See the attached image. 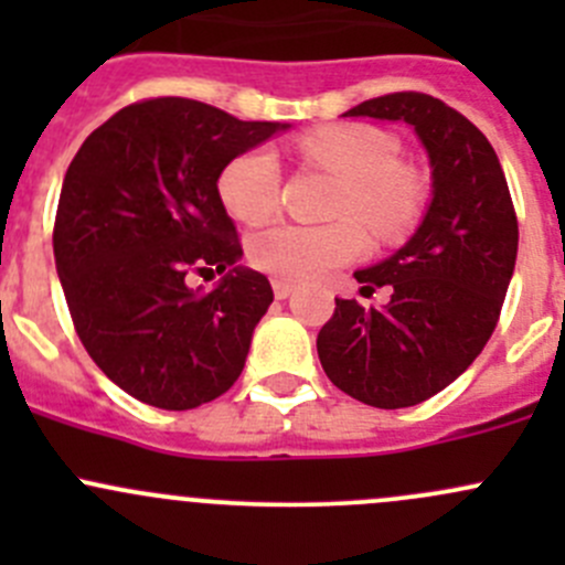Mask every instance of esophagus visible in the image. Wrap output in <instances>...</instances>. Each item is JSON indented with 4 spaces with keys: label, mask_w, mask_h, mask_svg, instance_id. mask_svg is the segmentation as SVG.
Listing matches in <instances>:
<instances>
[{
    "label": "esophagus",
    "mask_w": 565,
    "mask_h": 565,
    "mask_svg": "<svg viewBox=\"0 0 565 565\" xmlns=\"http://www.w3.org/2000/svg\"><path fill=\"white\" fill-rule=\"evenodd\" d=\"M295 292V284L287 281V278H273V295H276L278 300H287L289 295Z\"/></svg>",
    "instance_id": "obj_1"
}]
</instances>
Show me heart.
I'll return each mask as SVG.
<instances>
[{
  "label": "heart",
  "instance_id": "obj_1",
  "mask_svg": "<svg viewBox=\"0 0 565 565\" xmlns=\"http://www.w3.org/2000/svg\"><path fill=\"white\" fill-rule=\"evenodd\" d=\"M298 150L306 161L330 169L344 180L335 224H295L278 221L256 232L250 262L259 270L287 281H317L341 265H350L366 248L361 224L380 241H396L426 204V177L398 161L402 147L388 130L369 122H339L300 136ZM221 199L235 218L256 224L278 207L281 169L267 147L241 152L226 163L218 180Z\"/></svg>",
  "mask_w": 565,
  "mask_h": 565
}]
</instances>
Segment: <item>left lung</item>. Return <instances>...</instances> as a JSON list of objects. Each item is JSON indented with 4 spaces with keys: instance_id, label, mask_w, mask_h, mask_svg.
I'll return each instance as SVG.
<instances>
[{
    "instance_id": "left-lung-1",
    "label": "left lung",
    "mask_w": 565,
    "mask_h": 565,
    "mask_svg": "<svg viewBox=\"0 0 565 565\" xmlns=\"http://www.w3.org/2000/svg\"><path fill=\"white\" fill-rule=\"evenodd\" d=\"M344 117L404 119L429 152L424 224L380 265L358 270L361 295L391 287L385 309L335 298L317 335L330 383L380 409L413 407L440 393L481 355L514 276V202L487 136L424 93L363 100Z\"/></svg>"
}]
</instances>
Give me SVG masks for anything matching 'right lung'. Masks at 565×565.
Returning <instances> with one entry per match:
<instances>
[{
  "instance_id": "add662e5",
  "label": "right lung",
  "mask_w": 565,
  "mask_h": 565,
  "mask_svg": "<svg viewBox=\"0 0 565 565\" xmlns=\"http://www.w3.org/2000/svg\"><path fill=\"white\" fill-rule=\"evenodd\" d=\"M281 122H243L188 98L119 108L67 167L54 259L73 328L100 372L139 402L193 409L226 393L273 303L218 196L232 158ZM231 273L213 294L191 271Z\"/></svg>"
}]
</instances>
